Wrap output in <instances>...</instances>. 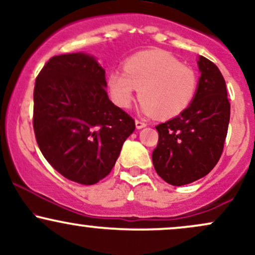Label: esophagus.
I'll use <instances>...</instances> for the list:
<instances>
[{
    "mask_svg": "<svg viewBox=\"0 0 255 255\" xmlns=\"http://www.w3.org/2000/svg\"><path fill=\"white\" fill-rule=\"evenodd\" d=\"M135 126L137 129H141V128L146 127V124L144 121H140V120H135Z\"/></svg>",
    "mask_w": 255,
    "mask_h": 255,
    "instance_id": "esophagus-1",
    "label": "esophagus"
}]
</instances>
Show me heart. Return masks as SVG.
<instances>
[{
	"label": "heart",
	"instance_id": "1",
	"mask_svg": "<svg viewBox=\"0 0 255 255\" xmlns=\"http://www.w3.org/2000/svg\"><path fill=\"white\" fill-rule=\"evenodd\" d=\"M124 71L108 75V90L114 103L127 109L139 91L142 113L159 120L181 115L192 104L198 90L197 72L164 51L134 55L126 61Z\"/></svg>",
	"mask_w": 255,
	"mask_h": 255
}]
</instances>
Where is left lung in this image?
Segmentation results:
<instances>
[{
    "mask_svg": "<svg viewBox=\"0 0 255 255\" xmlns=\"http://www.w3.org/2000/svg\"><path fill=\"white\" fill-rule=\"evenodd\" d=\"M198 90L177 118L158 125L152 162L165 182L183 186L206 176L222 156L230 120V103L221 71L199 56Z\"/></svg>",
    "mask_w": 255,
    "mask_h": 255,
    "instance_id": "1",
    "label": "left lung"
}]
</instances>
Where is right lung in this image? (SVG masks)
I'll use <instances>...</instances> for the list:
<instances>
[{"label": "right lung", "mask_w": 255, "mask_h": 255, "mask_svg": "<svg viewBox=\"0 0 255 255\" xmlns=\"http://www.w3.org/2000/svg\"><path fill=\"white\" fill-rule=\"evenodd\" d=\"M105 87V71L84 52L51 57L34 85L33 129L43 156L62 176L86 186L109 175L135 129Z\"/></svg>", "instance_id": "obj_1"}]
</instances>
